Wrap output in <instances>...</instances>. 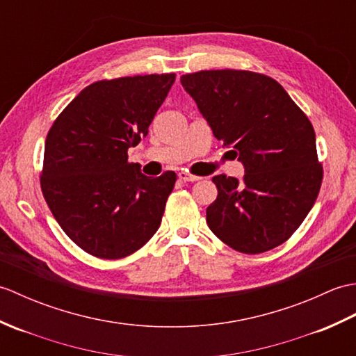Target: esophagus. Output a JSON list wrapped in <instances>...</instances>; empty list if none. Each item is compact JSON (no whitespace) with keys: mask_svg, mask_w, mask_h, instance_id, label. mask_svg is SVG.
Segmentation results:
<instances>
[{"mask_svg":"<svg viewBox=\"0 0 356 356\" xmlns=\"http://www.w3.org/2000/svg\"><path fill=\"white\" fill-rule=\"evenodd\" d=\"M179 179L184 180V182H197L200 177L199 176H194V174H190V172H186V171H180L179 172Z\"/></svg>","mask_w":356,"mask_h":356,"instance_id":"obj_1","label":"esophagus"}]
</instances>
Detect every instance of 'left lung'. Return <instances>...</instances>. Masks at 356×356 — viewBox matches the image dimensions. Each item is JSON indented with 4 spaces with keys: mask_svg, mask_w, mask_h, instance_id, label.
Here are the masks:
<instances>
[{
    "mask_svg": "<svg viewBox=\"0 0 356 356\" xmlns=\"http://www.w3.org/2000/svg\"><path fill=\"white\" fill-rule=\"evenodd\" d=\"M217 140L234 148L243 180L213 177L217 199L207 208L209 229L243 254L284 243L318 197L323 166L311 120L266 74L202 70L180 78Z\"/></svg>",
    "mask_w": 356,
    "mask_h": 356,
    "instance_id": "left-lung-1",
    "label": "left lung"
}]
</instances>
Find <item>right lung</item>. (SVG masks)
I'll return each instance as SVG.
<instances>
[{
  "label": "right lung",
  "instance_id": "1",
  "mask_svg": "<svg viewBox=\"0 0 356 356\" xmlns=\"http://www.w3.org/2000/svg\"><path fill=\"white\" fill-rule=\"evenodd\" d=\"M174 79L166 73L93 82L49 130L42 195L69 238L97 259H124L161 226L176 172L143 176L127 151L148 134Z\"/></svg>",
  "mask_w": 356,
  "mask_h": 356
}]
</instances>
